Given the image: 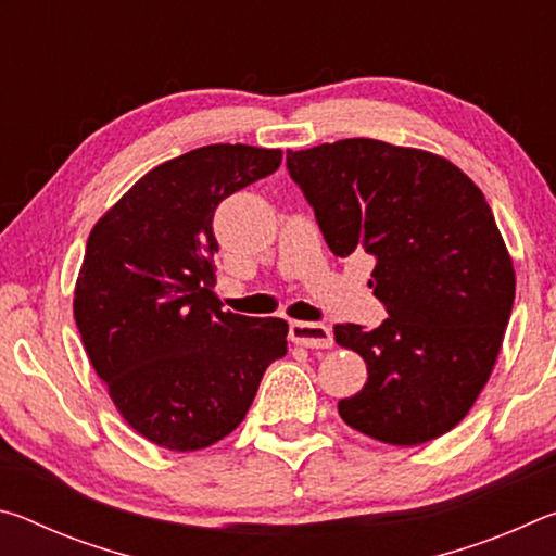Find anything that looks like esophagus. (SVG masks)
I'll return each mask as SVG.
<instances>
[{"instance_id": "34e87169", "label": "esophagus", "mask_w": 556, "mask_h": 556, "mask_svg": "<svg viewBox=\"0 0 556 556\" xmlns=\"http://www.w3.org/2000/svg\"><path fill=\"white\" fill-rule=\"evenodd\" d=\"M289 338L296 345H306V348H331L333 345L331 328L324 326V324L291 321L289 324Z\"/></svg>"}]
</instances>
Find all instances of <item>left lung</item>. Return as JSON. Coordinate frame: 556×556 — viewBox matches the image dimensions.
Returning a JSON list of instances; mask_svg holds the SVG:
<instances>
[{
  "mask_svg": "<svg viewBox=\"0 0 556 556\" xmlns=\"http://www.w3.org/2000/svg\"><path fill=\"white\" fill-rule=\"evenodd\" d=\"M287 168L333 255L375 260L370 287L388 312L370 331L333 328L368 365L338 414L394 446L446 434L491 378L515 301L481 188L437 154L363 137L287 152Z\"/></svg>",
  "mask_w": 556,
  "mask_h": 556,
  "instance_id": "1",
  "label": "left lung"
}]
</instances>
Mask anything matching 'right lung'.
<instances>
[{
	"instance_id": "add662e5",
	"label": "right lung",
	"mask_w": 556,
	"mask_h": 556,
	"mask_svg": "<svg viewBox=\"0 0 556 556\" xmlns=\"http://www.w3.org/2000/svg\"><path fill=\"white\" fill-rule=\"evenodd\" d=\"M279 164V149H193L139 178L90 232L75 326L117 412L156 446L228 437L287 355L285 318L223 312L211 265L215 208Z\"/></svg>"
}]
</instances>
